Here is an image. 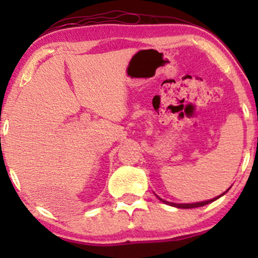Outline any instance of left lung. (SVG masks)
I'll list each match as a JSON object with an SVG mask.
<instances>
[{"label": "left lung", "mask_w": 258, "mask_h": 258, "mask_svg": "<svg viewBox=\"0 0 258 258\" xmlns=\"http://www.w3.org/2000/svg\"><path fill=\"white\" fill-rule=\"evenodd\" d=\"M229 189H230V186H229V188L227 189L226 191H224L223 194L218 195V197L214 198V199H211V200H206V201H200V203H193V204H176V203H170V201H166V200L161 199V198L158 197V195H156V194H155V195H156V198H158V199H159L160 201H162V203H164V204H167V205H170V206L178 207V209H194V207H201V206H205V205H207V204H210V203H212V201L217 200L218 198H221V197H222V195L226 194L227 191L229 190Z\"/></svg>", "instance_id": "obj_1"}]
</instances>
